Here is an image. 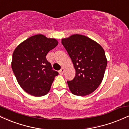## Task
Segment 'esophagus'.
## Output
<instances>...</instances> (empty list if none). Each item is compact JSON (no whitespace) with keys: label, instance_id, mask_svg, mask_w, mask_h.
I'll return each mask as SVG.
<instances>
[{"label":"esophagus","instance_id":"34e87169","mask_svg":"<svg viewBox=\"0 0 129 129\" xmlns=\"http://www.w3.org/2000/svg\"><path fill=\"white\" fill-rule=\"evenodd\" d=\"M64 71H65V69H63V68H62V69H60L59 71V73L60 75H63V72H64Z\"/></svg>","mask_w":129,"mask_h":129}]
</instances>
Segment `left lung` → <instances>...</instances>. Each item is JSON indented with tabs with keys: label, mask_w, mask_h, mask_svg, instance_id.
<instances>
[{
	"label": "left lung",
	"mask_w": 129,
	"mask_h": 129,
	"mask_svg": "<svg viewBox=\"0 0 129 129\" xmlns=\"http://www.w3.org/2000/svg\"><path fill=\"white\" fill-rule=\"evenodd\" d=\"M62 44L76 70L74 79L67 81L71 92L81 96L93 92L101 83L107 64L103 47L90 38L81 35L62 39Z\"/></svg>",
	"instance_id": "left-lung-1"
}]
</instances>
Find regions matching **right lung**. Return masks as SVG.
I'll list each match as a JSON object with an SVG mask.
<instances>
[{"label":"right lung","instance_id":"obj_1","mask_svg":"<svg viewBox=\"0 0 129 129\" xmlns=\"http://www.w3.org/2000/svg\"><path fill=\"white\" fill-rule=\"evenodd\" d=\"M57 44L55 39L37 35L28 38L14 50L11 62L13 73L22 89L31 95L47 94L54 77L58 75L46 58L47 53Z\"/></svg>","mask_w":129,"mask_h":129}]
</instances>
